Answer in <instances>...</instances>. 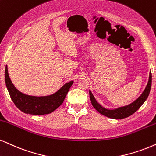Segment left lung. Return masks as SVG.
I'll return each instance as SVG.
<instances>
[{"instance_id": "obj_1", "label": "left lung", "mask_w": 156, "mask_h": 156, "mask_svg": "<svg viewBox=\"0 0 156 156\" xmlns=\"http://www.w3.org/2000/svg\"><path fill=\"white\" fill-rule=\"evenodd\" d=\"M151 83L152 74L151 72H150L148 82H147L146 86H145V90H144L143 92L142 93L141 95L137 99L132 102L131 104L124 106H119V107L116 108V109H106V108L104 107L103 106H101V104L96 101V99L95 97H94V96L93 95V94L90 90H89L90 99V101H91L93 106H94L100 114H103V115L106 116V117H107L112 118V119H124V118L129 117L132 114L135 113L136 111H137V110L139 109V108L143 105L144 102L146 101L147 97H148L150 91H151Z\"/></svg>"}]
</instances>
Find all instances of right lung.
Here are the masks:
<instances>
[{
	"instance_id": "1",
	"label": "right lung",
	"mask_w": 156,
	"mask_h": 156,
	"mask_svg": "<svg viewBox=\"0 0 156 156\" xmlns=\"http://www.w3.org/2000/svg\"><path fill=\"white\" fill-rule=\"evenodd\" d=\"M5 81L11 99L19 109L25 114L33 115H43L52 113L63 103L65 98L73 83L70 80L61 87L54 94L48 96H29L19 91L11 82L8 66H5Z\"/></svg>"
}]
</instances>
